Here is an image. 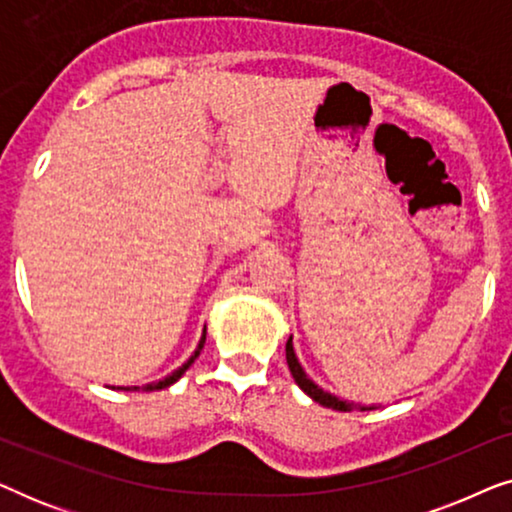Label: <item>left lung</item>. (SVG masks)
Here are the masks:
<instances>
[{"mask_svg":"<svg viewBox=\"0 0 512 512\" xmlns=\"http://www.w3.org/2000/svg\"><path fill=\"white\" fill-rule=\"evenodd\" d=\"M286 363H289V370H291L293 380H296L298 387L303 389L305 394L312 398V401H317L319 405H324V408H333V410H340V412H352V410H356L354 403L340 401L338 396L328 394V391H324V389L319 387V384H314V382L310 380V377H307L303 366H300V363H298L296 352H293V338L286 340ZM361 410H366V408H361Z\"/></svg>","mask_w":512,"mask_h":512,"instance_id":"obj_1","label":"left lung"}]
</instances>
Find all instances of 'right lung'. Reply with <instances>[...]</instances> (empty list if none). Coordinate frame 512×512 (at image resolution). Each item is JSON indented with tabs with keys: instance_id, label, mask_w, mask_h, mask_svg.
<instances>
[{
	"instance_id": "add662e5",
	"label": "right lung",
	"mask_w": 512,
	"mask_h": 512,
	"mask_svg": "<svg viewBox=\"0 0 512 512\" xmlns=\"http://www.w3.org/2000/svg\"><path fill=\"white\" fill-rule=\"evenodd\" d=\"M205 333H207V331H205ZM205 333H202V338H200V342H198V349H195V352L191 354V359H188V361H186L184 366H181V368L174 370L172 375H167L165 380H160V382H151V384H144V387H118V389H123V391H139V389H142V391H158V389H165V387H170V384L177 382L179 377L184 375L188 368H191V363H193V361L198 359V356H200V349L205 347Z\"/></svg>"
}]
</instances>
